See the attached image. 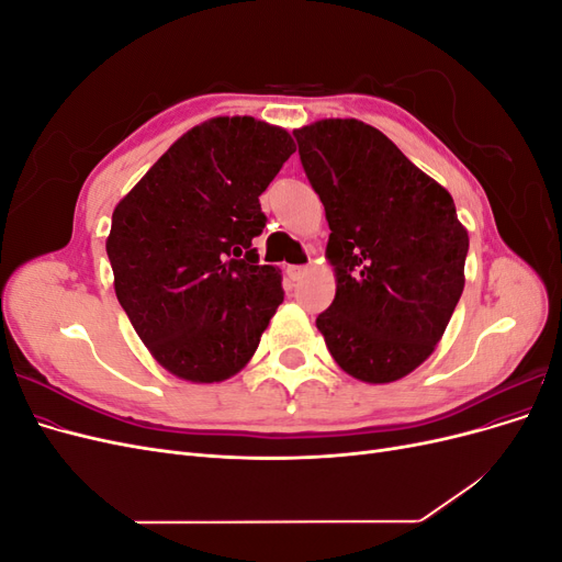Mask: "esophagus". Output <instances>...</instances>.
<instances>
[{
	"instance_id": "obj_1",
	"label": "esophagus",
	"mask_w": 562,
	"mask_h": 562,
	"mask_svg": "<svg viewBox=\"0 0 562 562\" xmlns=\"http://www.w3.org/2000/svg\"><path fill=\"white\" fill-rule=\"evenodd\" d=\"M307 265H293V267H288V277H291L293 281H300L304 274H307Z\"/></svg>"
}]
</instances>
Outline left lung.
<instances>
[{"mask_svg": "<svg viewBox=\"0 0 562 562\" xmlns=\"http://www.w3.org/2000/svg\"><path fill=\"white\" fill-rule=\"evenodd\" d=\"M330 227L337 291L318 314L333 359L386 384L429 359L464 291L469 234L446 187L359 119L293 131Z\"/></svg>", "mask_w": 562, "mask_h": 562, "instance_id": "1", "label": "left lung"}]
</instances>
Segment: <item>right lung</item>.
Returning <instances> with one entry per match:
<instances>
[{
  "mask_svg": "<svg viewBox=\"0 0 562 562\" xmlns=\"http://www.w3.org/2000/svg\"><path fill=\"white\" fill-rule=\"evenodd\" d=\"M293 151L285 128L215 116L116 203L105 244L116 300L176 378L236 375L283 302L281 271L260 265L252 239L267 223L260 194Z\"/></svg>",
  "mask_w": 562,
  "mask_h": 562,
  "instance_id": "right-lung-1",
  "label": "right lung"
}]
</instances>
